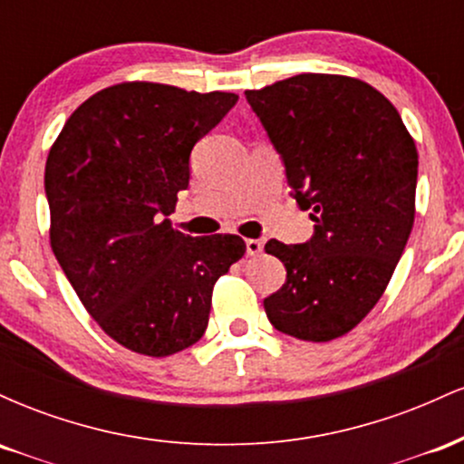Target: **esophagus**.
Listing matches in <instances>:
<instances>
[{"label":"esophagus","mask_w":464,"mask_h":464,"mask_svg":"<svg viewBox=\"0 0 464 464\" xmlns=\"http://www.w3.org/2000/svg\"><path fill=\"white\" fill-rule=\"evenodd\" d=\"M246 250L248 255H259L264 250L262 239H246Z\"/></svg>","instance_id":"esophagus-1"}]
</instances>
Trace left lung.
I'll return each instance as SVG.
<instances>
[{"label":"left lung","instance_id":"obj_1","mask_svg":"<svg viewBox=\"0 0 464 464\" xmlns=\"http://www.w3.org/2000/svg\"><path fill=\"white\" fill-rule=\"evenodd\" d=\"M246 100L316 222L310 242L266 244L287 273L264 299L266 316L307 343L340 338L382 299L406 248L417 146L391 100L358 78L299 73Z\"/></svg>","mask_w":464,"mask_h":464}]
</instances>
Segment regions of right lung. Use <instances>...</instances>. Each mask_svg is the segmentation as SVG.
Listing matches in <instances>:
<instances>
[{
	"label": "right lung",
	"mask_w": 464,
	"mask_h": 464,
	"mask_svg": "<svg viewBox=\"0 0 464 464\" xmlns=\"http://www.w3.org/2000/svg\"><path fill=\"white\" fill-rule=\"evenodd\" d=\"M236 93L120 82L84 100L45 163L50 244L84 310L135 353L198 343L216 281L242 259L239 236L189 237L168 216L189 185V154Z\"/></svg>",
	"instance_id": "1"
}]
</instances>
